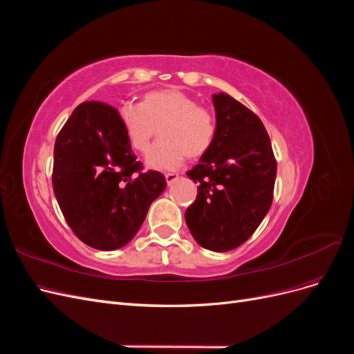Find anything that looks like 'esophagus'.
<instances>
[{
  "instance_id": "1",
  "label": "esophagus",
  "mask_w": 354,
  "mask_h": 354,
  "mask_svg": "<svg viewBox=\"0 0 354 354\" xmlns=\"http://www.w3.org/2000/svg\"><path fill=\"white\" fill-rule=\"evenodd\" d=\"M177 178H178V174H173V173L165 174V180H167V185H168V186L173 185Z\"/></svg>"
}]
</instances>
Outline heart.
<instances>
[{
  "label": "heart",
  "instance_id": "b5f03b06",
  "mask_svg": "<svg viewBox=\"0 0 354 354\" xmlns=\"http://www.w3.org/2000/svg\"><path fill=\"white\" fill-rule=\"evenodd\" d=\"M120 122L128 143L143 155L159 130L160 140L146 159L147 167L158 171H174L186 156L196 159L207 153L217 131L214 113L177 88L147 93L140 106L124 104Z\"/></svg>",
  "mask_w": 354,
  "mask_h": 354
}]
</instances>
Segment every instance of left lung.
Instances as JSON below:
<instances>
[{"label":"left lung","instance_id":"1","mask_svg":"<svg viewBox=\"0 0 354 354\" xmlns=\"http://www.w3.org/2000/svg\"><path fill=\"white\" fill-rule=\"evenodd\" d=\"M212 103L216 138L187 171L199 186L185 218L202 248L224 252L248 241L269 212L277 165L259 116L224 93Z\"/></svg>","mask_w":354,"mask_h":354}]
</instances>
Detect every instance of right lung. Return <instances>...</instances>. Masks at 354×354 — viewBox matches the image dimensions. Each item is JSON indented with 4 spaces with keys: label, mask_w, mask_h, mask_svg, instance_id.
I'll return each mask as SVG.
<instances>
[{
    "label": "right lung",
    "mask_w": 354,
    "mask_h": 354,
    "mask_svg": "<svg viewBox=\"0 0 354 354\" xmlns=\"http://www.w3.org/2000/svg\"><path fill=\"white\" fill-rule=\"evenodd\" d=\"M142 169L120 112L102 102L75 108L55 143L53 190L78 239L113 251L136 236L151 203L167 187L162 174Z\"/></svg>",
    "instance_id": "add662e5"
}]
</instances>
